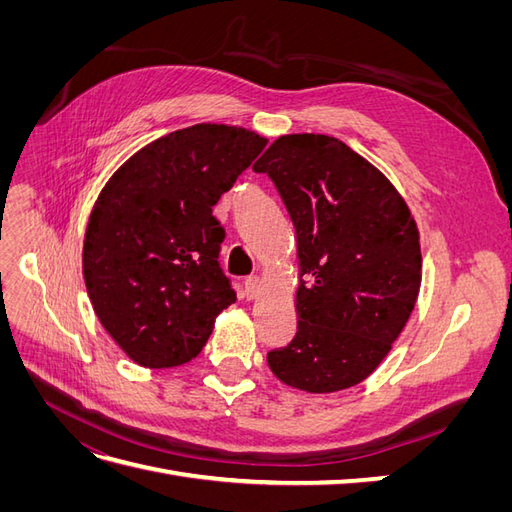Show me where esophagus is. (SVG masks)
I'll use <instances>...</instances> for the list:
<instances>
[{
  "label": "esophagus",
  "instance_id": "1",
  "mask_svg": "<svg viewBox=\"0 0 512 512\" xmlns=\"http://www.w3.org/2000/svg\"><path fill=\"white\" fill-rule=\"evenodd\" d=\"M245 297L247 299H256L260 294V277L258 275H250L245 277Z\"/></svg>",
  "mask_w": 512,
  "mask_h": 512
}]
</instances>
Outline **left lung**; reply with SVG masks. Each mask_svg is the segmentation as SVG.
<instances>
[{"mask_svg":"<svg viewBox=\"0 0 512 512\" xmlns=\"http://www.w3.org/2000/svg\"><path fill=\"white\" fill-rule=\"evenodd\" d=\"M297 232V333L267 363L292 389L335 393L365 380L412 314L421 243L406 200L327 134L280 136L254 164Z\"/></svg>","mask_w":512,"mask_h":512,"instance_id":"obj_1","label":"left lung"}]
</instances>
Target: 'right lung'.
Instances as JSON below:
<instances>
[{"label":"right lung","mask_w":512,"mask_h":512,"mask_svg":"<svg viewBox=\"0 0 512 512\" xmlns=\"http://www.w3.org/2000/svg\"><path fill=\"white\" fill-rule=\"evenodd\" d=\"M265 145L252 130L196 123L138 149L106 181L89 213L83 277L102 327L134 363L192 361L237 301L211 207Z\"/></svg>","instance_id":"obj_1"}]
</instances>
